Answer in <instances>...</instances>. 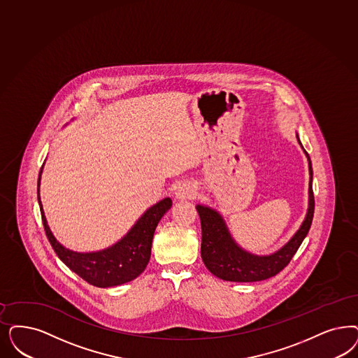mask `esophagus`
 Here are the masks:
<instances>
[{"mask_svg": "<svg viewBox=\"0 0 358 358\" xmlns=\"http://www.w3.org/2000/svg\"><path fill=\"white\" fill-rule=\"evenodd\" d=\"M197 196L196 189L189 184H182L177 187V190L174 192V197L178 201H186V199H193Z\"/></svg>", "mask_w": 358, "mask_h": 358, "instance_id": "esophagus-1", "label": "esophagus"}]
</instances>
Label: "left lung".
Masks as SVG:
<instances>
[{
    "mask_svg": "<svg viewBox=\"0 0 358 358\" xmlns=\"http://www.w3.org/2000/svg\"><path fill=\"white\" fill-rule=\"evenodd\" d=\"M296 137L299 144L301 145L299 136L296 135ZM303 150L308 159V211L306 220L303 221L295 235L276 252L260 257L243 250L242 247L236 245L226 222L223 221L222 215L217 210L211 209L209 206L197 205L202 229L201 257L206 268L213 275L227 282H259L275 276L291 262L297 248L308 234L315 211V197L312 190V162L306 149L303 148Z\"/></svg>",
    "mask_w": 358,
    "mask_h": 358,
    "instance_id": "obj_1",
    "label": "left lung"
}]
</instances>
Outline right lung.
<instances>
[{
	"label": "right lung",
	"instance_id": "add662e5",
	"mask_svg": "<svg viewBox=\"0 0 358 358\" xmlns=\"http://www.w3.org/2000/svg\"><path fill=\"white\" fill-rule=\"evenodd\" d=\"M42 168L38 178V203L48 239L58 258L87 283L100 288L120 285L136 279L148 264L155 230L164 214L171 209L172 199L164 198L149 208L127 235L113 246L96 252H76L62 246L50 230L39 198Z\"/></svg>",
	"mask_w": 358,
	"mask_h": 358
}]
</instances>
